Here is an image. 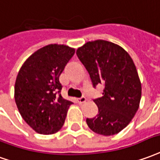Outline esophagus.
<instances>
[{
  "instance_id": "1",
  "label": "esophagus",
  "mask_w": 160,
  "mask_h": 160,
  "mask_svg": "<svg viewBox=\"0 0 160 160\" xmlns=\"http://www.w3.org/2000/svg\"><path fill=\"white\" fill-rule=\"evenodd\" d=\"M78 100V102L80 104H82V103H85L86 102V100H87V99L85 98V97H81V98H80V99H77Z\"/></svg>"
}]
</instances>
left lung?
I'll return each instance as SVG.
<instances>
[{
  "label": "left lung",
  "mask_w": 160,
  "mask_h": 160,
  "mask_svg": "<svg viewBox=\"0 0 160 160\" xmlns=\"http://www.w3.org/2000/svg\"><path fill=\"white\" fill-rule=\"evenodd\" d=\"M76 54L88 70L93 87L103 84V96L94 99L99 112L87 124L104 136L122 131L134 117L141 99V82L129 53L104 40L88 41Z\"/></svg>",
  "instance_id": "8db88e82"
}]
</instances>
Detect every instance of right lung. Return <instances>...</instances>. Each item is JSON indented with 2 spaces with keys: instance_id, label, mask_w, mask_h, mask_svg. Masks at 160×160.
Instances as JSON below:
<instances>
[{
  "instance_id": "1",
  "label": "right lung",
  "mask_w": 160,
  "mask_h": 160,
  "mask_svg": "<svg viewBox=\"0 0 160 160\" xmlns=\"http://www.w3.org/2000/svg\"><path fill=\"white\" fill-rule=\"evenodd\" d=\"M75 53L67 45L49 44L31 54L19 70L14 99L23 119L41 134L63 127L72 102L62 98L60 75Z\"/></svg>"
}]
</instances>
